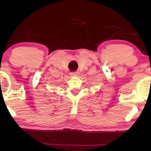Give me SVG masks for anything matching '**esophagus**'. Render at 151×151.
<instances>
[{"instance_id": "obj_1", "label": "esophagus", "mask_w": 151, "mask_h": 151, "mask_svg": "<svg viewBox=\"0 0 151 151\" xmlns=\"http://www.w3.org/2000/svg\"><path fill=\"white\" fill-rule=\"evenodd\" d=\"M70 75L71 76H78L79 75V73L78 72H75V73H70Z\"/></svg>"}]
</instances>
